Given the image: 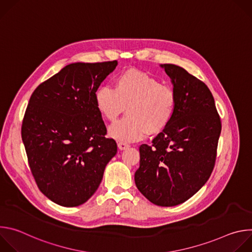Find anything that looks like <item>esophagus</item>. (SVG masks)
Returning <instances> with one entry per match:
<instances>
[{"label":"esophagus","mask_w":252,"mask_h":252,"mask_svg":"<svg viewBox=\"0 0 252 252\" xmlns=\"http://www.w3.org/2000/svg\"><path fill=\"white\" fill-rule=\"evenodd\" d=\"M118 147H119V149L121 150V151H124V150H126L129 146L127 145V143H126V142H123V141H120L119 143H118Z\"/></svg>","instance_id":"34e87169"}]
</instances>
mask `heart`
I'll return each mask as SVG.
<instances>
[{
  "mask_svg": "<svg viewBox=\"0 0 252 252\" xmlns=\"http://www.w3.org/2000/svg\"><path fill=\"white\" fill-rule=\"evenodd\" d=\"M100 116L115 122L126 110L127 117L114 124L111 137L131 142L162 132L172 120L176 106L174 91L143 71L127 69L115 81V89L101 86L94 93Z\"/></svg>",
  "mask_w": 252,
  "mask_h": 252,
  "instance_id": "b5f03b06",
  "label": "heart"
}]
</instances>
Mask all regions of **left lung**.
<instances>
[{"label": "left lung", "instance_id": "left-lung-1", "mask_svg": "<svg viewBox=\"0 0 252 252\" xmlns=\"http://www.w3.org/2000/svg\"><path fill=\"white\" fill-rule=\"evenodd\" d=\"M176 95L174 115L167 127L139 147L134 173L138 190L159 206L181 204L207 182L217 158L221 122L207 86L175 64L160 65Z\"/></svg>", "mask_w": 252, "mask_h": 252}]
</instances>
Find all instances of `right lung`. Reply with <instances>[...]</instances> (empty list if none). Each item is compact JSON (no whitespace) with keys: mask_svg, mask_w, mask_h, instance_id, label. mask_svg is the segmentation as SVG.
I'll return each mask as SVG.
<instances>
[{"mask_svg":"<svg viewBox=\"0 0 252 252\" xmlns=\"http://www.w3.org/2000/svg\"><path fill=\"white\" fill-rule=\"evenodd\" d=\"M117 65L67 64L31 95L22 125L29 166L39 189L59 205L85 203L118 152L94 103L95 91Z\"/></svg>","mask_w":252,"mask_h":252,"instance_id":"obj_1","label":"right lung"}]
</instances>
